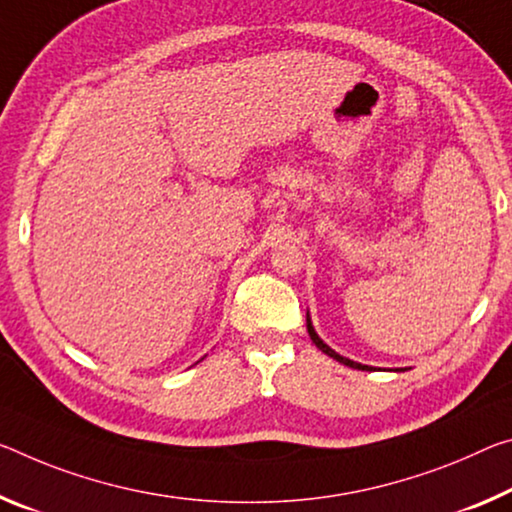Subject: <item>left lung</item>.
Returning <instances> with one entry per match:
<instances>
[{
    "label": "left lung",
    "mask_w": 512,
    "mask_h": 512,
    "mask_svg": "<svg viewBox=\"0 0 512 512\" xmlns=\"http://www.w3.org/2000/svg\"><path fill=\"white\" fill-rule=\"evenodd\" d=\"M307 332H310V339L312 342L316 344V348H319V351H323L326 355H330L332 360H337V362H342V364H346V367H353V369H360V371H371L373 367H367V364H360V362H353V360H348V358H344V355H339V353H335L332 351V348L323 342V339L316 335V330H314V326H312V319H310V314H307Z\"/></svg>",
    "instance_id": "1"
}]
</instances>
